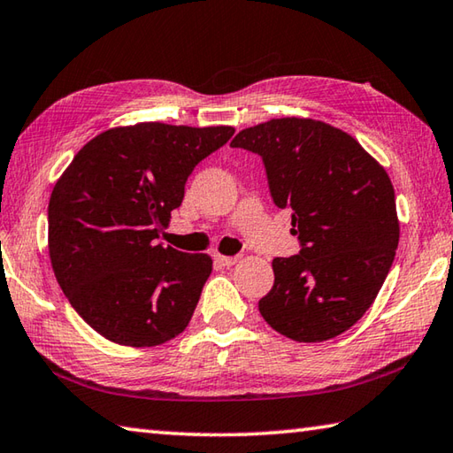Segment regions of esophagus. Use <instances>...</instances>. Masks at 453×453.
<instances>
[{
    "label": "esophagus",
    "mask_w": 453,
    "mask_h": 453,
    "mask_svg": "<svg viewBox=\"0 0 453 453\" xmlns=\"http://www.w3.org/2000/svg\"><path fill=\"white\" fill-rule=\"evenodd\" d=\"M213 262H216L218 265L232 267L234 264H237V257H234V256H219V254H216V256H213Z\"/></svg>",
    "instance_id": "1"
}]
</instances>
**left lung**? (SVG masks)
<instances>
[{
	"label": "left lung",
	"mask_w": 453,
	"mask_h": 453,
	"mask_svg": "<svg viewBox=\"0 0 453 453\" xmlns=\"http://www.w3.org/2000/svg\"><path fill=\"white\" fill-rule=\"evenodd\" d=\"M262 157L273 203L291 210L300 254L275 257L259 313L296 342H324L364 316L394 264L400 221L388 173L324 121L270 119L232 140Z\"/></svg>",
	"instance_id": "obj_1"
}]
</instances>
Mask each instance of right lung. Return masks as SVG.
Segmentation results:
<instances>
[{
  "mask_svg": "<svg viewBox=\"0 0 453 453\" xmlns=\"http://www.w3.org/2000/svg\"><path fill=\"white\" fill-rule=\"evenodd\" d=\"M234 132L159 121L113 127L83 145L58 180L48 208L53 273L105 340L151 348L188 327L211 257L156 240L194 167Z\"/></svg>",
  "mask_w": 453,
  "mask_h": 453,
  "instance_id": "obj_1",
  "label": "right lung"
}]
</instances>
